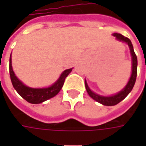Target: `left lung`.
Here are the masks:
<instances>
[{
	"instance_id": "8db88e82",
	"label": "left lung",
	"mask_w": 146,
	"mask_h": 146,
	"mask_svg": "<svg viewBox=\"0 0 146 146\" xmlns=\"http://www.w3.org/2000/svg\"><path fill=\"white\" fill-rule=\"evenodd\" d=\"M113 36L115 37V39L119 41H122V42H125L127 44V45L129 46L130 48V53L132 55V75L129 79V81L127 82V85L124 87L123 89H122L120 92L115 94V95H112L110 97H104V96H101L98 95L97 93H93V91L89 88L88 86V84L86 80H85V88L87 90L88 95L93 98V100H95L96 102H98L99 103L102 104L104 106H115L118 103H119L121 101H123L124 98H126L127 96L129 94L133 88V86L135 84L136 82V79H137V55L134 52L133 49V46L131 42V40L127 38V37L123 36V35L119 34V33H114Z\"/></svg>"
}]
</instances>
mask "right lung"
Listing matches in <instances>:
<instances>
[{"instance_id": "right-lung-1", "label": "right lung", "mask_w": 146, "mask_h": 146, "mask_svg": "<svg viewBox=\"0 0 146 146\" xmlns=\"http://www.w3.org/2000/svg\"><path fill=\"white\" fill-rule=\"evenodd\" d=\"M72 70V68L65 70L62 75L60 76L59 79L51 85L50 87L43 88H33L26 86L23 82H21L16 77L14 74L13 68H12V62H11V55L9 58V76L11 79L12 84L14 89L18 92L20 96L27 102L32 104L42 103L46 100L53 98L60 92L63 86L65 79L68 76Z\"/></svg>"}]
</instances>
